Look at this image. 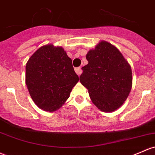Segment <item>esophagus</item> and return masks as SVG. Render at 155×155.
Listing matches in <instances>:
<instances>
[{"mask_svg": "<svg viewBox=\"0 0 155 155\" xmlns=\"http://www.w3.org/2000/svg\"><path fill=\"white\" fill-rule=\"evenodd\" d=\"M75 71H76V73L77 74L78 76H80L81 73H82V70L81 69V68H76L75 69Z\"/></svg>", "mask_w": 155, "mask_h": 155, "instance_id": "obj_1", "label": "esophagus"}]
</instances>
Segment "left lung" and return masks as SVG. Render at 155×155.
Wrapping results in <instances>:
<instances>
[{
  "label": "left lung",
  "mask_w": 155,
  "mask_h": 155,
  "mask_svg": "<svg viewBox=\"0 0 155 155\" xmlns=\"http://www.w3.org/2000/svg\"><path fill=\"white\" fill-rule=\"evenodd\" d=\"M88 64L82 68L80 82L88 90L92 102L105 113L120 108L132 86L130 64L120 51L101 40L86 55Z\"/></svg>",
  "instance_id": "1"
}]
</instances>
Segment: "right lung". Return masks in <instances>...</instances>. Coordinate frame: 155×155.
I'll return each mask as SVG.
<instances>
[{"label": "right lung", "instance_id": "right-lung-1", "mask_svg": "<svg viewBox=\"0 0 155 155\" xmlns=\"http://www.w3.org/2000/svg\"><path fill=\"white\" fill-rule=\"evenodd\" d=\"M78 81L71 59L63 48L53 44L39 48L25 66V84L30 96L45 111L59 110Z\"/></svg>", "mask_w": 155, "mask_h": 155}]
</instances>
